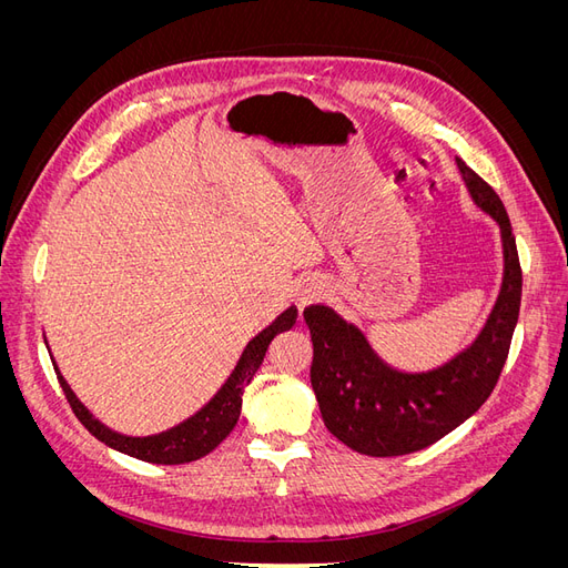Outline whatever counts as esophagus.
Returning a JSON list of instances; mask_svg holds the SVG:
<instances>
[{"label":"esophagus","mask_w":568,"mask_h":568,"mask_svg":"<svg viewBox=\"0 0 568 568\" xmlns=\"http://www.w3.org/2000/svg\"><path fill=\"white\" fill-rule=\"evenodd\" d=\"M322 296H324V282H320L315 277H307V280L298 282V286H296V303H298L301 311H303V307H307V305L317 303Z\"/></svg>","instance_id":"esophagus-1"}]
</instances>
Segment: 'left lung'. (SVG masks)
Returning <instances> with one entry per match:
<instances>
[{"label": "left lung", "instance_id": "1", "mask_svg": "<svg viewBox=\"0 0 568 568\" xmlns=\"http://www.w3.org/2000/svg\"><path fill=\"white\" fill-rule=\"evenodd\" d=\"M471 203L500 230L503 280L476 338L448 363L409 372L390 365L355 322L329 305L305 307L313 338L311 382L326 428L359 455L395 457L428 448L488 400L521 307V267L505 203L455 159Z\"/></svg>", "mask_w": 568, "mask_h": 568}]
</instances>
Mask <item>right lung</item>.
Segmentation results:
<instances>
[{
  "label": "right lung",
  "instance_id": "right-lung-1",
  "mask_svg": "<svg viewBox=\"0 0 568 568\" xmlns=\"http://www.w3.org/2000/svg\"><path fill=\"white\" fill-rule=\"evenodd\" d=\"M296 317H298L296 305H288L284 313H280L265 326L263 332H257L246 343V348L242 351V355H239L236 365L230 372L225 384L217 388V393L209 403H205L201 409H196L192 417H186L184 422L165 428V432H161V434H151V436H128V434L113 432L111 426L99 422L92 412L84 407V403H80L73 388L68 386V382L63 379V374L59 372L57 363H54V369H57L59 384L65 393V398L75 412V417L82 422V426L88 428L94 438L106 443L109 448H113L118 453L144 459V462L186 464V462H194V459H201L209 453H213L217 445L230 436V432L239 422V415H242V395H244L246 386L251 384L255 372L261 369L267 346L274 336L282 332H288L291 326L296 324Z\"/></svg>",
  "mask_w": 568,
  "mask_h": 568
}]
</instances>
